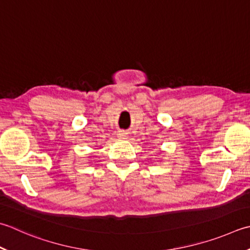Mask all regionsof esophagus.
Listing matches in <instances>:
<instances>
[{
  "mask_svg": "<svg viewBox=\"0 0 250 250\" xmlns=\"http://www.w3.org/2000/svg\"><path fill=\"white\" fill-rule=\"evenodd\" d=\"M126 132H125V131H119L118 132V138L119 139H122V140H125V139H126Z\"/></svg>",
  "mask_w": 250,
  "mask_h": 250,
  "instance_id": "obj_1",
  "label": "esophagus"
}]
</instances>
